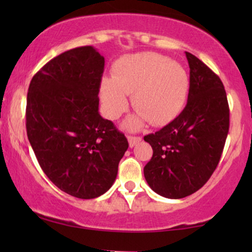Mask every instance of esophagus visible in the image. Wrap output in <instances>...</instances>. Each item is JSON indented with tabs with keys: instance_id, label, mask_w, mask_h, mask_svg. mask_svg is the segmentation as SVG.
I'll list each match as a JSON object with an SVG mask.
<instances>
[{
	"instance_id": "obj_1",
	"label": "esophagus",
	"mask_w": 252,
	"mask_h": 252,
	"mask_svg": "<svg viewBox=\"0 0 252 252\" xmlns=\"http://www.w3.org/2000/svg\"><path fill=\"white\" fill-rule=\"evenodd\" d=\"M141 140H142V137H140V136H128L129 148H133L134 146H136V144L139 143Z\"/></svg>"
}]
</instances>
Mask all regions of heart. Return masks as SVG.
Listing matches in <instances>:
<instances>
[{"instance_id": "1", "label": "heart", "mask_w": 252, "mask_h": 252, "mask_svg": "<svg viewBox=\"0 0 252 252\" xmlns=\"http://www.w3.org/2000/svg\"><path fill=\"white\" fill-rule=\"evenodd\" d=\"M189 77L181 64L156 53H141L123 57L115 66L113 78L101 82V101L106 117L117 119L127 109L126 95H133L139 113L125 123L136 129L149 122L166 125L182 111L187 101Z\"/></svg>"}]
</instances>
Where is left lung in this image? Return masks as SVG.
Wrapping results in <instances>:
<instances>
[{
  "label": "left lung",
  "instance_id": "left-lung-1",
  "mask_svg": "<svg viewBox=\"0 0 252 252\" xmlns=\"http://www.w3.org/2000/svg\"><path fill=\"white\" fill-rule=\"evenodd\" d=\"M190 68L187 104L177 118L144 136L154 154L144 178L158 195L184 198L206 184L221 157L229 129V108L220 78L186 53Z\"/></svg>",
  "mask_w": 252,
  "mask_h": 252
}]
</instances>
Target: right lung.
<instances>
[{"mask_svg":"<svg viewBox=\"0 0 252 252\" xmlns=\"http://www.w3.org/2000/svg\"><path fill=\"white\" fill-rule=\"evenodd\" d=\"M104 57L92 46L58 55L31 81L26 129L41 168L61 190L91 199L108 191L128 148L98 112Z\"/></svg>","mask_w":252,"mask_h":252,"instance_id":"1","label":"right lung"}]
</instances>
